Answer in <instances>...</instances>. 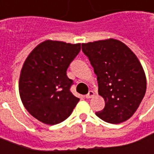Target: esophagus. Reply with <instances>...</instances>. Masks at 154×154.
<instances>
[{"label": "esophagus", "instance_id": "obj_1", "mask_svg": "<svg viewBox=\"0 0 154 154\" xmlns=\"http://www.w3.org/2000/svg\"><path fill=\"white\" fill-rule=\"evenodd\" d=\"M94 95H95V92H94V91H89V93H88L87 95H85V97H86L87 99H90V98H92Z\"/></svg>", "mask_w": 154, "mask_h": 154}]
</instances>
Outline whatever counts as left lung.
Wrapping results in <instances>:
<instances>
[{
    "label": "left lung",
    "mask_w": 154,
    "mask_h": 154,
    "mask_svg": "<svg viewBox=\"0 0 154 154\" xmlns=\"http://www.w3.org/2000/svg\"><path fill=\"white\" fill-rule=\"evenodd\" d=\"M97 76L98 94L105 107L95 114L106 122L119 124L131 118L143 99L147 79L135 54L114 38L82 43Z\"/></svg>",
    "instance_id": "obj_1"
}]
</instances>
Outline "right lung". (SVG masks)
<instances>
[{"mask_svg":"<svg viewBox=\"0 0 154 154\" xmlns=\"http://www.w3.org/2000/svg\"><path fill=\"white\" fill-rule=\"evenodd\" d=\"M80 51V43L46 40L35 47L20 73L19 94L31 115L48 125L67 119L79 102L69 91L67 69Z\"/></svg>","mask_w":154,"mask_h":154,"instance_id":"add662e5","label":"right lung"}]
</instances>
